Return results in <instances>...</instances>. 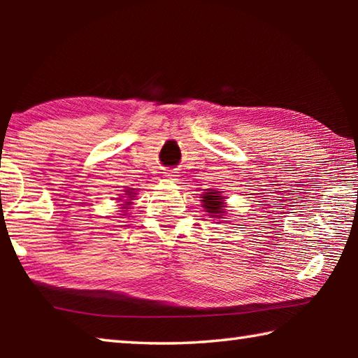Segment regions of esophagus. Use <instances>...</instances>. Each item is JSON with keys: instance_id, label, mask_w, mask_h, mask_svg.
I'll return each instance as SVG.
<instances>
[{"instance_id": "esophagus-1", "label": "esophagus", "mask_w": 358, "mask_h": 358, "mask_svg": "<svg viewBox=\"0 0 358 358\" xmlns=\"http://www.w3.org/2000/svg\"><path fill=\"white\" fill-rule=\"evenodd\" d=\"M162 177H164L166 181H175V180H177V175H175V172H172V171L164 172V175H162Z\"/></svg>"}]
</instances>
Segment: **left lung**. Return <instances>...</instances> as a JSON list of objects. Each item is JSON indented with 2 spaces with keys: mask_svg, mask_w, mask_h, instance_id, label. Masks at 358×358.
I'll list each match as a JSON object with an SVG mask.
<instances>
[{
  "mask_svg": "<svg viewBox=\"0 0 358 358\" xmlns=\"http://www.w3.org/2000/svg\"><path fill=\"white\" fill-rule=\"evenodd\" d=\"M201 205L203 207L205 213H208L210 217H217V220H222L224 217L226 220V196H222V191L205 189V192L201 194Z\"/></svg>",
  "mask_w": 358,
  "mask_h": 358,
  "instance_id": "obj_1",
  "label": "left lung"
}]
</instances>
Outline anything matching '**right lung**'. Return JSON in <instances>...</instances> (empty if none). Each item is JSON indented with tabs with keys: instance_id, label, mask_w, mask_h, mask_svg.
Wrapping results in <instances>:
<instances>
[{
	"instance_id": "obj_1",
	"label": "right lung",
	"mask_w": 358,
	"mask_h": 358,
	"mask_svg": "<svg viewBox=\"0 0 358 358\" xmlns=\"http://www.w3.org/2000/svg\"><path fill=\"white\" fill-rule=\"evenodd\" d=\"M136 194H137V191L134 189V187H128V189H124L123 196H120V197L117 199L118 202H121V203L118 205L120 210H121V213L128 215V211L131 210V205H132V201H134Z\"/></svg>"
}]
</instances>
